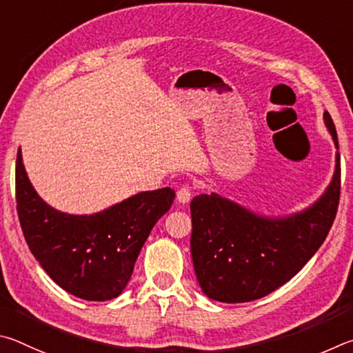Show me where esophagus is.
I'll use <instances>...</instances> for the list:
<instances>
[{
    "label": "esophagus",
    "instance_id": "obj_1",
    "mask_svg": "<svg viewBox=\"0 0 353 353\" xmlns=\"http://www.w3.org/2000/svg\"><path fill=\"white\" fill-rule=\"evenodd\" d=\"M192 195H194L192 189H190L189 186H183L181 189H178L176 200H178V203H181V205H186V203L192 200Z\"/></svg>",
    "mask_w": 353,
    "mask_h": 353
}]
</instances>
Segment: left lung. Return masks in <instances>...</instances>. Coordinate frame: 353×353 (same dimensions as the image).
Returning a JSON list of instances; mask_svg holds the SVG:
<instances>
[{"mask_svg": "<svg viewBox=\"0 0 353 353\" xmlns=\"http://www.w3.org/2000/svg\"><path fill=\"white\" fill-rule=\"evenodd\" d=\"M325 127L338 147L330 114ZM341 163L325 192L312 206L287 217H265L219 194L190 201V252L196 279L208 298L226 304L261 299L288 282L314 256L335 220Z\"/></svg>", "mask_w": 353, "mask_h": 353, "instance_id": "1", "label": "left lung"}]
</instances>
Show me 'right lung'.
Masks as SVG:
<instances>
[{
    "label": "right lung",
    "instance_id": "add662e5",
    "mask_svg": "<svg viewBox=\"0 0 353 353\" xmlns=\"http://www.w3.org/2000/svg\"><path fill=\"white\" fill-rule=\"evenodd\" d=\"M17 211L30 252L65 292L85 301L119 296L152 228L169 211L175 190L139 192L101 212H60L40 199L23 164L15 167Z\"/></svg>",
    "mask_w": 353,
    "mask_h": 353
}]
</instances>
